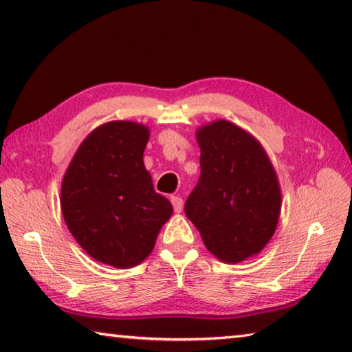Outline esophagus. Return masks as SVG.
<instances>
[{"label":"esophagus","mask_w":352,"mask_h":352,"mask_svg":"<svg viewBox=\"0 0 352 352\" xmlns=\"http://www.w3.org/2000/svg\"><path fill=\"white\" fill-rule=\"evenodd\" d=\"M170 204L174 206V211L175 212H182L183 210V199L182 197H177V195H172L170 197Z\"/></svg>","instance_id":"obj_1"}]
</instances>
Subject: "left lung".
<instances>
[{"label": "left lung", "mask_w": 352, "mask_h": 352, "mask_svg": "<svg viewBox=\"0 0 352 352\" xmlns=\"http://www.w3.org/2000/svg\"><path fill=\"white\" fill-rule=\"evenodd\" d=\"M200 178L184 205L205 247L223 262L258 254L281 212L276 172L258 140L219 119L197 130Z\"/></svg>", "instance_id": "8db88e82"}]
</instances>
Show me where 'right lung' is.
I'll use <instances>...</instances> for the list:
<instances>
[{
	"label": "right lung",
	"mask_w": 352,
	"mask_h": 352,
	"mask_svg": "<svg viewBox=\"0 0 352 352\" xmlns=\"http://www.w3.org/2000/svg\"><path fill=\"white\" fill-rule=\"evenodd\" d=\"M147 141L142 124L107 122L83 140L62 182L69 233L93 259L116 269L144 261L174 211L144 168Z\"/></svg>",
	"instance_id": "right-lung-1"
}]
</instances>
